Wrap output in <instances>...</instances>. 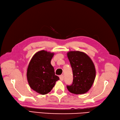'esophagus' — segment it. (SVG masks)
I'll use <instances>...</instances> for the list:
<instances>
[{
  "label": "esophagus",
  "mask_w": 120,
  "mask_h": 120,
  "mask_svg": "<svg viewBox=\"0 0 120 120\" xmlns=\"http://www.w3.org/2000/svg\"><path fill=\"white\" fill-rule=\"evenodd\" d=\"M60 79L61 81H63V79H64V77L63 75H61V76H60Z\"/></svg>",
  "instance_id": "esophagus-1"
}]
</instances>
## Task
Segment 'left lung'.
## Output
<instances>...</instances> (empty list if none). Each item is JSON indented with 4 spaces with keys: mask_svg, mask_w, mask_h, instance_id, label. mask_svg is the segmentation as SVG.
<instances>
[{
    "mask_svg": "<svg viewBox=\"0 0 120 120\" xmlns=\"http://www.w3.org/2000/svg\"><path fill=\"white\" fill-rule=\"evenodd\" d=\"M73 70V82L67 85L69 92L74 94H85L90 90L96 78V69L90 58L80 51H70L67 54Z\"/></svg>",
    "mask_w": 120,
    "mask_h": 120,
    "instance_id": "obj_1",
    "label": "left lung"
}]
</instances>
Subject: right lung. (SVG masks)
Here are the masks:
<instances>
[{
    "instance_id": "1",
    "label": "right lung",
    "mask_w": 120,
    "mask_h": 120,
    "mask_svg": "<svg viewBox=\"0 0 120 120\" xmlns=\"http://www.w3.org/2000/svg\"><path fill=\"white\" fill-rule=\"evenodd\" d=\"M54 52L40 51L33 56L27 69V79L33 90L45 94L51 91L59 78L55 75L51 61Z\"/></svg>"
}]
</instances>
